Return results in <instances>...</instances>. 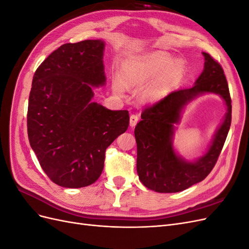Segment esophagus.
<instances>
[{
	"label": "esophagus",
	"instance_id": "obj_1",
	"mask_svg": "<svg viewBox=\"0 0 249 249\" xmlns=\"http://www.w3.org/2000/svg\"><path fill=\"white\" fill-rule=\"evenodd\" d=\"M138 120H139V116L137 114H132L131 117H130V125L135 126L137 124Z\"/></svg>",
	"mask_w": 249,
	"mask_h": 249
}]
</instances>
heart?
Returning <instances> with one entry per match:
<instances>
[{"mask_svg":"<svg viewBox=\"0 0 249 249\" xmlns=\"http://www.w3.org/2000/svg\"><path fill=\"white\" fill-rule=\"evenodd\" d=\"M183 61L164 53L127 60L123 65L122 80L114 79L112 87L116 94H123L124 87L142 88L140 96L144 102H156L176 89L184 74Z\"/></svg>","mask_w":249,"mask_h":249,"instance_id":"1","label":"heart"}]
</instances>
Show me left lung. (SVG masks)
I'll return each mask as SVG.
<instances>
[{"mask_svg":"<svg viewBox=\"0 0 249 249\" xmlns=\"http://www.w3.org/2000/svg\"><path fill=\"white\" fill-rule=\"evenodd\" d=\"M205 69L191 88L171 91L160 101L145 107L142 120L135 127L137 142V172L141 183L160 193L183 191L201 182L212 171L227 139L231 123V99L222 66L208 53ZM205 92L222 95L227 103L228 113L217 131L208 153L196 162L180 160L172 148L173 124L178 121L184 105Z\"/></svg>","mask_w":249,"mask_h":249,"instance_id":"obj_1","label":"left lung"}]
</instances>
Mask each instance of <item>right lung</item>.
<instances>
[{
    "mask_svg": "<svg viewBox=\"0 0 249 249\" xmlns=\"http://www.w3.org/2000/svg\"><path fill=\"white\" fill-rule=\"evenodd\" d=\"M102 40L64 43L36 70L29 95L30 145L53 183L65 188L93 184L107 147L130 124L126 110L90 102L105 83Z\"/></svg>",
    "mask_w": 249,
    "mask_h": 249,
    "instance_id": "right-lung-1",
    "label": "right lung"
}]
</instances>
